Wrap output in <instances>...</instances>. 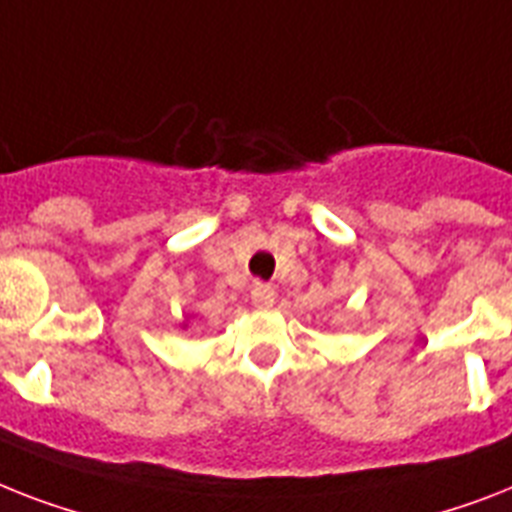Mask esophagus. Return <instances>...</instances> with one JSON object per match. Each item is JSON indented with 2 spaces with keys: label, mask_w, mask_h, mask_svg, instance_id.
Returning a JSON list of instances; mask_svg holds the SVG:
<instances>
[{
  "label": "esophagus",
  "mask_w": 512,
  "mask_h": 512,
  "mask_svg": "<svg viewBox=\"0 0 512 512\" xmlns=\"http://www.w3.org/2000/svg\"><path fill=\"white\" fill-rule=\"evenodd\" d=\"M276 302V292H273V286L270 284H255L252 286V305L265 310Z\"/></svg>",
  "instance_id": "obj_1"
}]
</instances>
